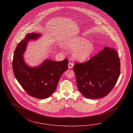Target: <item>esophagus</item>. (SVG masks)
<instances>
[{"mask_svg":"<svg viewBox=\"0 0 133 133\" xmlns=\"http://www.w3.org/2000/svg\"><path fill=\"white\" fill-rule=\"evenodd\" d=\"M73 67V64L72 63H69L68 64V67L69 68H72Z\"/></svg>","mask_w":133,"mask_h":133,"instance_id":"34e87169","label":"esophagus"}]
</instances>
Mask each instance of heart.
I'll return each instance as SVG.
<instances>
[{"instance_id": "1", "label": "heart", "mask_w": 133, "mask_h": 133, "mask_svg": "<svg viewBox=\"0 0 133 133\" xmlns=\"http://www.w3.org/2000/svg\"><path fill=\"white\" fill-rule=\"evenodd\" d=\"M64 48L72 51L73 59L79 62L88 60L95 50L94 44L83 37H76L68 40L64 44Z\"/></svg>"}]
</instances>
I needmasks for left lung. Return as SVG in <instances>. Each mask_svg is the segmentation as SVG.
I'll list each match as a JSON object with an SVG mask.
<instances>
[{
    "instance_id": "left-lung-1",
    "label": "left lung",
    "mask_w": 133,
    "mask_h": 133,
    "mask_svg": "<svg viewBox=\"0 0 133 133\" xmlns=\"http://www.w3.org/2000/svg\"><path fill=\"white\" fill-rule=\"evenodd\" d=\"M79 91L88 99L105 97L111 91L120 73V60L116 50L109 47L88 61L73 66Z\"/></svg>"
}]
</instances>
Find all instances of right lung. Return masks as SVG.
Instances as JSON below:
<instances>
[{"label":"right lung","instance_id":"add662e5","mask_svg":"<svg viewBox=\"0 0 133 133\" xmlns=\"http://www.w3.org/2000/svg\"><path fill=\"white\" fill-rule=\"evenodd\" d=\"M39 33L32 32L17 45L13 55L14 74L22 87L28 95L40 99L49 97L56 90L59 79L68 68V60L54 61L46 59L40 65L31 67L25 63L23 54L27 44L31 40L41 37Z\"/></svg>","mask_w":133,"mask_h":133}]
</instances>
